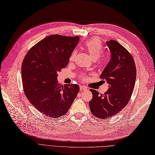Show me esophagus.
<instances>
[{"label":"esophagus","instance_id":"34e87169","mask_svg":"<svg viewBox=\"0 0 155 155\" xmlns=\"http://www.w3.org/2000/svg\"><path fill=\"white\" fill-rule=\"evenodd\" d=\"M80 89H81V91H86V90H87V88L85 87L84 86H80Z\"/></svg>","mask_w":155,"mask_h":155}]
</instances>
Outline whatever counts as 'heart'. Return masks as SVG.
<instances>
[{
    "instance_id": "heart-1",
    "label": "heart",
    "mask_w": 155,
    "mask_h": 155,
    "mask_svg": "<svg viewBox=\"0 0 155 155\" xmlns=\"http://www.w3.org/2000/svg\"><path fill=\"white\" fill-rule=\"evenodd\" d=\"M84 48L86 49L87 51L90 54V56L93 60H97L101 57L103 53V48L102 44L101 41L97 38H91L88 40L84 44ZM77 54V51L73 50L69 55V60L70 61H73L75 58ZM80 80L82 81H86L88 79V77L87 74L82 73L79 76Z\"/></svg>"
}]
</instances>
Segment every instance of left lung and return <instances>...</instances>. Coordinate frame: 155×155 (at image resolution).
I'll return each instance as SVG.
<instances>
[{
  "mask_svg": "<svg viewBox=\"0 0 155 155\" xmlns=\"http://www.w3.org/2000/svg\"><path fill=\"white\" fill-rule=\"evenodd\" d=\"M106 44L111 57L100 77L109 84V89L104 94L89 89L93 98L89 106L94 117L107 120L121 111L130 101L135 84L137 69L131 53L120 44L110 40Z\"/></svg>",
  "mask_w": 155,
  "mask_h": 155,
  "instance_id": "left-lung-1",
  "label": "left lung"
}]
</instances>
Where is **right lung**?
I'll list each match as a JSON object with an SVG mask.
<instances>
[{
    "instance_id": "1",
    "label": "right lung",
    "mask_w": 155,
    "mask_h": 155,
    "mask_svg": "<svg viewBox=\"0 0 155 155\" xmlns=\"http://www.w3.org/2000/svg\"><path fill=\"white\" fill-rule=\"evenodd\" d=\"M79 36L51 35L29 49L22 64V81L26 97L38 111L49 118L64 115L77 97V84H59L57 73L67 66Z\"/></svg>"
}]
</instances>
